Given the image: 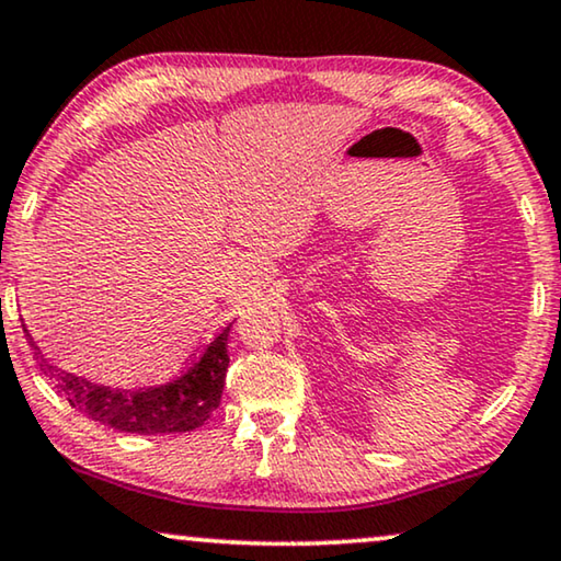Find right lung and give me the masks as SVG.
<instances>
[{
  "mask_svg": "<svg viewBox=\"0 0 561 561\" xmlns=\"http://www.w3.org/2000/svg\"><path fill=\"white\" fill-rule=\"evenodd\" d=\"M25 328V325H22ZM228 333L231 325L213 337L205 351L183 374L154 386H108L73 370L60 368L41 351L25 328L30 348L41 374L58 386V391L76 412L89 420L106 424L129 435H170V432H191L210 420L220 404L228 370Z\"/></svg>",
  "mask_w": 561,
  "mask_h": 561,
  "instance_id": "right-lung-1",
  "label": "right lung"
}]
</instances>
